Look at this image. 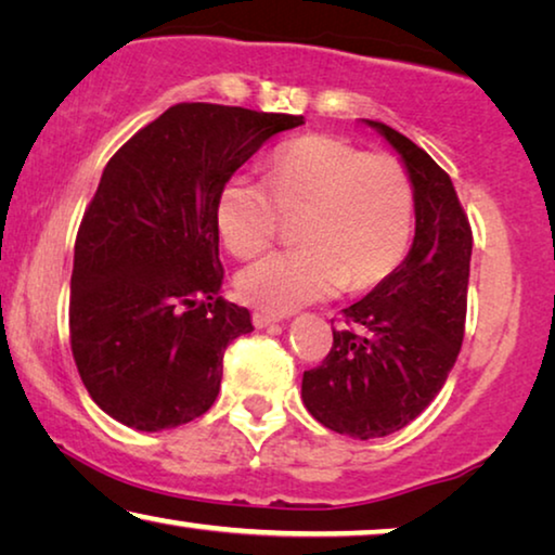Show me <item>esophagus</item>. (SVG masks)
<instances>
[{
    "label": "esophagus",
    "instance_id": "34e87169",
    "mask_svg": "<svg viewBox=\"0 0 555 555\" xmlns=\"http://www.w3.org/2000/svg\"><path fill=\"white\" fill-rule=\"evenodd\" d=\"M276 317H271V313H263V311H256L254 313V326L256 328H267V326H271V324H276Z\"/></svg>",
    "mask_w": 555,
    "mask_h": 555
}]
</instances>
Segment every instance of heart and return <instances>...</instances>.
<instances>
[{"label": "heart", "mask_w": 555, "mask_h": 555, "mask_svg": "<svg viewBox=\"0 0 555 555\" xmlns=\"http://www.w3.org/2000/svg\"><path fill=\"white\" fill-rule=\"evenodd\" d=\"M288 219H301V246L261 256L236 276L242 299L271 313L391 276L411 249L416 192L393 156L304 137L271 156V184L236 173L217 196L219 236L234 256L263 249Z\"/></svg>", "instance_id": "1"}]
</instances>
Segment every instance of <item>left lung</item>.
Here are the masks:
<instances>
[{
	"mask_svg": "<svg viewBox=\"0 0 555 555\" xmlns=\"http://www.w3.org/2000/svg\"><path fill=\"white\" fill-rule=\"evenodd\" d=\"M401 154L416 192L406 261L346 306L321 366L304 371V406L336 434L401 431L441 391L459 359L474 234L449 173L409 137L369 121Z\"/></svg>",
	"mask_w": 555,
	"mask_h": 555,
	"instance_id": "8db88e82",
	"label": "left lung"
}]
</instances>
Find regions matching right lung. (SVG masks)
Masks as SVG:
<instances>
[{
    "instance_id": "add662e5",
    "label": "right lung",
    "mask_w": 555,
    "mask_h": 555,
    "mask_svg": "<svg viewBox=\"0 0 555 555\" xmlns=\"http://www.w3.org/2000/svg\"><path fill=\"white\" fill-rule=\"evenodd\" d=\"M294 114L173 104L112 156L74 244L69 341L89 396L137 431L211 409L221 361L254 331L221 299L217 196Z\"/></svg>"
}]
</instances>
